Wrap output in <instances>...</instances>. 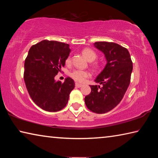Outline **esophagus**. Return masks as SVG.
<instances>
[{"mask_svg":"<svg viewBox=\"0 0 158 158\" xmlns=\"http://www.w3.org/2000/svg\"><path fill=\"white\" fill-rule=\"evenodd\" d=\"M75 85H76V87H77V88H80V87H81V86H82V84H78V83H76V84H75Z\"/></svg>","mask_w":158,"mask_h":158,"instance_id":"obj_1","label":"esophagus"}]
</instances>
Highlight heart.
Listing matches in <instances>:
<instances>
[{
	"label": "heart",
	"instance_id": "obj_1",
	"mask_svg": "<svg viewBox=\"0 0 158 158\" xmlns=\"http://www.w3.org/2000/svg\"><path fill=\"white\" fill-rule=\"evenodd\" d=\"M82 54L89 61H93L97 58V53H96L93 49H90V48H85L82 50ZM65 63L66 65L69 66L72 64V58L70 56H68V57L65 58ZM93 67L94 69H98L100 67V64L98 62H94L93 63ZM90 73L89 71L86 70H81V69H74L73 72H71L69 74L72 78H73L74 81L78 82H83L84 80L88 78L90 76Z\"/></svg>",
	"mask_w": 158,
	"mask_h": 158
}]
</instances>
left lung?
<instances>
[{"mask_svg":"<svg viewBox=\"0 0 158 158\" xmlns=\"http://www.w3.org/2000/svg\"><path fill=\"white\" fill-rule=\"evenodd\" d=\"M95 47L104 53L107 63L95 80L102 87L90 85L91 92L84 101L90 111L105 114L116 107L123 98L130 83L132 61L126 48L116 43L96 42Z\"/></svg>","mask_w":158,"mask_h":158,"instance_id":"8db88e82","label":"left lung"}]
</instances>
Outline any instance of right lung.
Here are the masks:
<instances>
[{
	"mask_svg": "<svg viewBox=\"0 0 158 158\" xmlns=\"http://www.w3.org/2000/svg\"><path fill=\"white\" fill-rule=\"evenodd\" d=\"M68 44L42 40L33 45L24 63L26 89L32 100L43 110L55 112L63 109L68 102L74 81L67 77L62 83L54 77L65 66L70 52Z\"/></svg>",
	"mask_w": 158,
	"mask_h": 158,
	"instance_id": "obj_1",
	"label": "right lung"
}]
</instances>
